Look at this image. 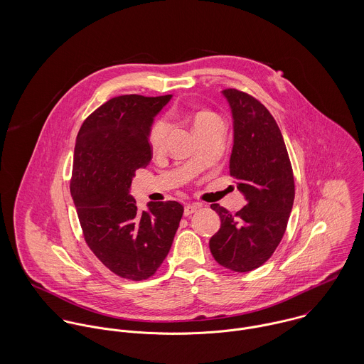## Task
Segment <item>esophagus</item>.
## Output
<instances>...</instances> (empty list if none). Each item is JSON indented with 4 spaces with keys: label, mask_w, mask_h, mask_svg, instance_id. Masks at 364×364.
Wrapping results in <instances>:
<instances>
[{
    "label": "esophagus",
    "mask_w": 364,
    "mask_h": 364,
    "mask_svg": "<svg viewBox=\"0 0 364 364\" xmlns=\"http://www.w3.org/2000/svg\"><path fill=\"white\" fill-rule=\"evenodd\" d=\"M200 208H202V205H199V203L186 205V206H185V210H183V214H185V215H191V214H193L195 211H198Z\"/></svg>",
    "instance_id": "obj_1"
}]
</instances>
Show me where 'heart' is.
Masks as SVG:
<instances>
[{"instance_id": "b5f03b06", "label": "heart", "mask_w": 364, "mask_h": 364, "mask_svg": "<svg viewBox=\"0 0 364 364\" xmlns=\"http://www.w3.org/2000/svg\"><path fill=\"white\" fill-rule=\"evenodd\" d=\"M210 116H214V114L210 113V112H199V113H196L195 117H193V124L195 126L199 124L200 122H203L205 119H208ZM166 132H168V127H166V124L162 120H158L151 126L150 133H149V144H150L151 150L158 151L164 146Z\"/></svg>"}]
</instances>
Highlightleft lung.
Instances as JSON below:
<instances>
[{
	"mask_svg": "<svg viewBox=\"0 0 364 364\" xmlns=\"http://www.w3.org/2000/svg\"><path fill=\"white\" fill-rule=\"evenodd\" d=\"M223 94L234 117L230 175L247 205L235 214L211 205L221 227L208 247L221 266L242 273L262 266L280 244L294 202V175L282 132L264 105L235 88Z\"/></svg>",
	"mask_w": 364,
	"mask_h": 364,
	"instance_id": "left-lung-1",
	"label": "left lung"
}]
</instances>
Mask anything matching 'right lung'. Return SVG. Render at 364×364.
<instances>
[{
  "instance_id": "obj_1",
  "label": "right lung",
  "mask_w": 364,
  "mask_h": 364,
  "mask_svg": "<svg viewBox=\"0 0 364 364\" xmlns=\"http://www.w3.org/2000/svg\"><path fill=\"white\" fill-rule=\"evenodd\" d=\"M172 95H120L82 123L74 149L70 192L87 245L114 274L151 277L166 258L183 206L150 202L140 211L129 195L133 176L153 156L149 133Z\"/></svg>"
}]
</instances>
